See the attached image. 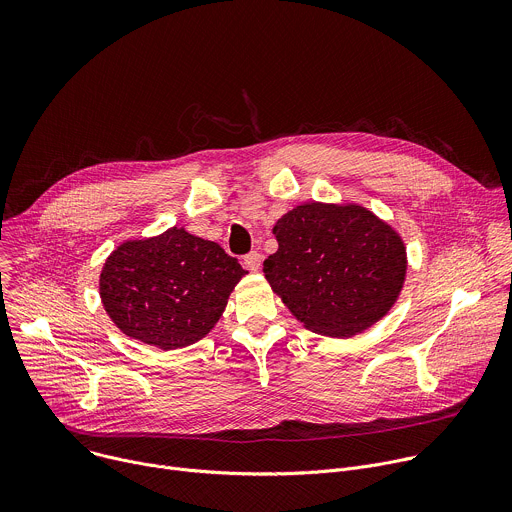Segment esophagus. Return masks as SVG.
<instances>
[{"label":"esophagus","mask_w":512,"mask_h":512,"mask_svg":"<svg viewBox=\"0 0 512 512\" xmlns=\"http://www.w3.org/2000/svg\"><path fill=\"white\" fill-rule=\"evenodd\" d=\"M261 261H263V257H261L259 251H251V253H247V255L243 257V263H245V267H247L249 271H257V269L261 267Z\"/></svg>","instance_id":"obj_1"}]
</instances>
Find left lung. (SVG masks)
Masks as SVG:
<instances>
[{"mask_svg": "<svg viewBox=\"0 0 512 512\" xmlns=\"http://www.w3.org/2000/svg\"><path fill=\"white\" fill-rule=\"evenodd\" d=\"M273 235L279 247L263 263L265 279L306 328L352 336L395 304L405 247L367 208L302 204L279 218Z\"/></svg>", "mask_w": 512, "mask_h": 512, "instance_id": "obj_1", "label": "left lung"}]
</instances>
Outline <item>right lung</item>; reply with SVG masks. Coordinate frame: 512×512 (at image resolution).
Segmentation results:
<instances>
[{"label": "right lung", "mask_w": 512, "mask_h": 512, "mask_svg": "<svg viewBox=\"0 0 512 512\" xmlns=\"http://www.w3.org/2000/svg\"><path fill=\"white\" fill-rule=\"evenodd\" d=\"M247 271L221 245L184 229L119 245L101 271V300L121 332L162 350L204 338Z\"/></svg>", "instance_id": "add662e5"}]
</instances>
